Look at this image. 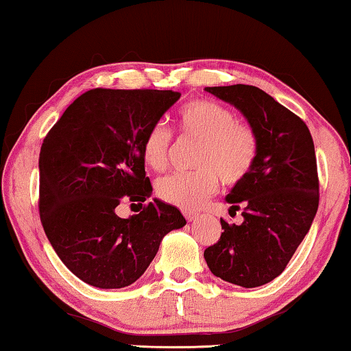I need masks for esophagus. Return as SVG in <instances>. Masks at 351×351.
I'll return each instance as SVG.
<instances>
[{
    "label": "esophagus",
    "mask_w": 351,
    "mask_h": 351,
    "mask_svg": "<svg viewBox=\"0 0 351 351\" xmlns=\"http://www.w3.org/2000/svg\"><path fill=\"white\" fill-rule=\"evenodd\" d=\"M184 217L187 219V222H192V221H195V219H198V213H193V211H191V209H184Z\"/></svg>",
    "instance_id": "34e87169"
}]
</instances>
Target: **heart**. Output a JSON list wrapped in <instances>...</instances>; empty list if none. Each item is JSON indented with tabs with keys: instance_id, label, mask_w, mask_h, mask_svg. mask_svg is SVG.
I'll list each match as a JSON object with an SVG mask.
<instances>
[{
	"instance_id": "1",
	"label": "heart",
	"mask_w": 351,
	"mask_h": 351,
	"mask_svg": "<svg viewBox=\"0 0 351 351\" xmlns=\"http://www.w3.org/2000/svg\"><path fill=\"white\" fill-rule=\"evenodd\" d=\"M180 130L200 140L192 173H170L158 181V195L182 209L200 206L216 191L217 180L226 184L243 181L257 160L258 138L249 124L239 123L232 110L213 101H192L178 113ZM171 135L162 123L151 125L142 145L145 164L164 170Z\"/></svg>"
}]
</instances>
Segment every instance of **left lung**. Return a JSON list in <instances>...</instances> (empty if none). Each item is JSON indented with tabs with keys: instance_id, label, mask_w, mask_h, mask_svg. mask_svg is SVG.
Here are the masks:
<instances>
[{
	"instance_id": "1",
	"label": "left lung",
	"mask_w": 351,
	"mask_h": 351,
	"mask_svg": "<svg viewBox=\"0 0 351 351\" xmlns=\"http://www.w3.org/2000/svg\"><path fill=\"white\" fill-rule=\"evenodd\" d=\"M205 91L244 114L258 138L257 160L226 202L243 223L221 219V239L205 250L216 277L254 289L276 279L309 232L318 209L317 159L306 123L257 86H208Z\"/></svg>"
}]
</instances>
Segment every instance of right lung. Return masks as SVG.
Segmentation results:
<instances>
[{
	"instance_id": "obj_1",
	"label": "right lung",
	"mask_w": 351,
	"mask_h": 351,
	"mask_svg": "<svg viewBox=\"0 0 351 351\" xmlns=\"http://www.w3.org/2000/svg\"><path fill=\"white\" fill-rule=\"evenodd\" d=\"M181 97L165 90H96L77 97L40 146L39 213L62 263L97 289H123L142 276L167 233L186 226L180 209L153 198L119 217L123 202L151 197L142 145Z\"/></svg>"
}]
</instances>
